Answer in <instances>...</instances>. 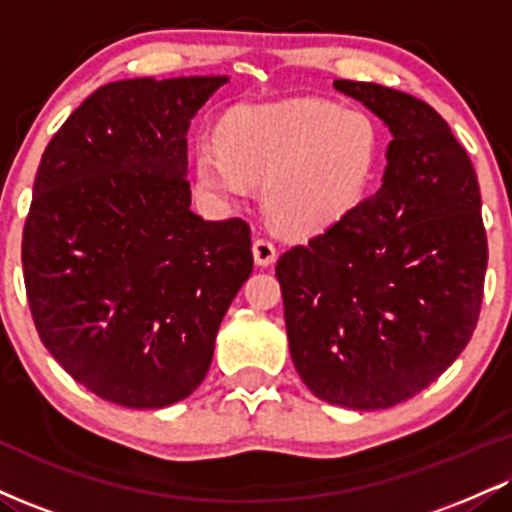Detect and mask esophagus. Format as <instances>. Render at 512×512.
Returning a JSON list of instances; mask_svg holds the SVG:
<instances>
[{
	"mask_svg": "<svg viewBox=\"0 0 512 512\" xmlns=\"http://www.w3.org/2000/svg\"><path fill=\"white\" fill-rule=\"evenodd\" d=\"M252 255H255V262L260 267H269L276 260V245L269 238H255L252 243Z\"/></svg>",
	"mask_w": 512,
	"mask_h": 512,
	"instance_id": "obj_1",
	"label": "esophagus"
}]
</instances>
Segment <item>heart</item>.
<instances>
[{
    "instance_id": "obj_1",
    "label": "heart",
    "mask_w": 512,
    "mask_h": 512,
    "mask_svg": "<svg viewBox=\"0 0 512 512\" xmlns=\"http://www.w3.org/2000/svg\"><path fill=\"white\" fill-rule=\"evenodd\" d=\"M381 133L362 109L324 100L243 107L221 126V145L195 152L202 188L238 202L264 183V207L286 231L317 233L365 200L377 178Z\"/></svg>"
}]
</instances>
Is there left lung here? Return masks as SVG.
<instances>
[{"label":"left lung","instance_id":"8db88e82","mask_svg":"<svg viewBox=\"0 0 512 512\" xmlns=\"http://www.w3.org/2000/svg\"><path fill=\"white\" fill-rule=\"evenodd\" d=\"M389 126L384 181L276 262L288 346L326 403L381 410L439 379L470 343L489 248L465 147L427 102L334 80Z\"/></svg>","mask_w":512,"mask_h":512}]
</instances>
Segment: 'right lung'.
<instances>
[{
	"label": "right lung",
	"instance_id": "right-lung-1",
	"mask_svg": "<svg viewBox=\"0 0 512 512\" xmlns=\"http://www.w3.org/2000/svg\"><path fill=\"white\" fill-rule=\"evenodd\" d=\"M224 83L102 85L35 174L21 243L35 329L78 384L123 408H164L202 384L252 272L248 221L190 212L188 126Z\"/></svg>",
	"mask_w": 512,
	"mask_h": 512
}]
</instances>
